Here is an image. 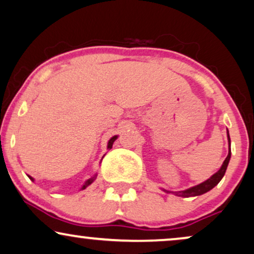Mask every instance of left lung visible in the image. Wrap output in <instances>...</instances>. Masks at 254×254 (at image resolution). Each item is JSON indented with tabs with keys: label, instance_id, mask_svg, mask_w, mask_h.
<instances>
[{
	"label": "left lung",
	"instance_id": "1",
	"mask_svg": "<svg viewBox=\"0 0 254 254\" xmlns=\"http://www.w3.org/2000/svg\"><path fill=\"white\" fill-rule=\"evenodd\" d=\"M227 139H229V155H227L225 160H224L221 168L218 170V171L214 173L213 176H211L207 181L200 183V184H198L195 186H192V188H190V189H186V190H184V191H168V190H164V189H162V190L166 192V193H173L175 195H178V197H185V198L195 197V195L204 194L210 190H212L214 186H216L218 183L221 181V178L224 177V175H225L227 165H229V162L231 158V140H230L229 130H227Z\"/></svg>",
	"mask_w": 254,
	"mask_h": 254
}]
</instances>
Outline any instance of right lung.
Wrapping results in <instances>:
<instances>
[{"label":"right lung","instance_id":"right-lung-1","mask_svg":"<svg viewBox=\"0 0 254 254\" xmlns=\"http://www.w3.org/2000/svg\"><path fill=\"white\" fill-rule=\"evenodd\" d=\"M117 137H118V136H114V137H111L110 139H109V142H108V150H110V149H111V147H112V144H114L115 140L117 139ZM96 177H97V175H94V177H91V178L86 179L85 183H84V184H83V186H82V188H81V190H84V189L88 188V186H89L90 184H92V183L95 182ZM29 178H30L31 181L34 182V178H33V177H30V176H29Z\"/></svg>","mask_w":254,"mask_h":254}]
</instances>
